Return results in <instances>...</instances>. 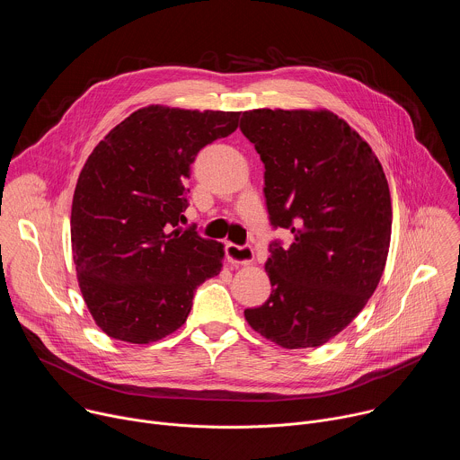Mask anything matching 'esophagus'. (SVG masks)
<instances>
[{
	"label": "esophagus",
	"instance_id": "obj_1",
	"mask_svg": "<svg viewBox=\"0 0 460 460\" xmlns=\"http://www.w3.org/2000/svg\"><path fill=\"white\" fill-rule=\"evenodd\" d=\"M226 256L231 264H236V266H247L254 260V252L251 245H236L231 242L226 243Z\"/></svg>",
	"mask_w": 460,
	"mask_h": 460
}]
</instances>
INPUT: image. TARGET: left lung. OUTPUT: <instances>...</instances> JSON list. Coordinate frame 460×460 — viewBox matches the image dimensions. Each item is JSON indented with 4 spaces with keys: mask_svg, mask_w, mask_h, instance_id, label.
I'll use <instances>...</instances> for the list:
<instances>
[{
    "mask_svg": "<svg viewBox=\"0 0 460 460\" xmlns=\"http://www.w3.org/2000/svg\"><path fill=\"white\" fill-rule=\"evenodd\" d=\"M240 130L264 162L270 222L291 231L270 243L271 295L245 309L261 337L318 348L375 293L389 251L391 196L371 147L330 111L254 109Z\"/></svg>",
    "mask_w": 460,
    "mask_h": 460,
    "instance_id": "1",
    "label": "left lung"
}]
</instances>
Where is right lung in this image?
<instances>
[{"instance_id":"right-lung-1","label":"right lung","mask_w":460,"mask_h":460,"mask_svg":"<svg viewBox=\"0 0 460 460\" xmlns=\"http://www.w3.org/2000/svg\"><path fill=\"white\" fill-rule=\"evenodd\" d=\"M240 112L149 105L94 147L73 199L71 242L84 300L109 337L156 342L187 320L194 291L222 270L224 245L180 227L185 180Z\"/></svg>"}]
</instances>
